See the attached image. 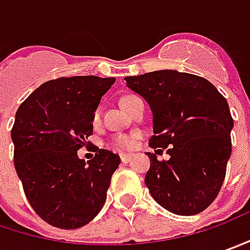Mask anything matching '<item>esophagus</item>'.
<instances>
[{
    "instance_id": "obj_1",
    "label": "esophagus",
    "mask_w": 250,
    "mask_h": 250,
    "mask_svg": "<svg viewBox=\"0 0 250 250\" xmlns=\"http://www.w3.org/2000/svg\"><path fill=\"white\" fill-rule=\"evenodd\" d=\"M131 155H128V154H122V155H120V159H122V162H123V164H127V162H130V161H131Z\"/></svg>"
}]
</instances>
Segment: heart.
Wrapping results in <instances>:
<instances>
[{"label": "heart", "instance_id": "b5f03b06", "mask_svg": "<svg viewBox=\"0 0 250 250\" xmlns=\"http://www.w3.org/2000/svg\"><path fill=\"white\" fill-rule=\"evenodd\" d=\"M137 96H133V95H128V96H125L122 104L123 106H127L130 102H133L136 99ZM93 123H98L101 120V109L98 107L95 110L92 117ZM137 138H138V134H119V136H114L113 140H112V146L120 149V151H131L134 149L137 146Z\"/></svg>", "mask_w": 250, "mask_h": 250}]
</instances>
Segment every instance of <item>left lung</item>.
Wrapping results in <instances>:
<instances>
[{"instance_id": "left-lung-1", "label": "left lung", "mask_w": 250, "mask_h": 250, "mask_svg": "<svg viewBox=\"0 0 250 250\" xmlns=\"http://www.w3.org/2000/svg\"><path fill=\"white\" fill-rule=\"evenodd\" d=\"M127 86L146 99L154 122L149 146L168 161H151L146 185L165 210L194 215L206 210L223 186L231 157L233 120L227 99L206 78L175 70L125 77Z\"/></svg>"}]
</instances>
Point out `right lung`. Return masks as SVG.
<instances>
[{
	"mask_svg": "<svg viewBox=\"0 0 250 250\" xmlns=\"http://www.w3.org/2000/svg\"><path fill=\"white\" fill-rule=\"evenodd\" d=\"M116 78L61 77L44 82L19 106L11 131L14 164L29 204L61 229H75L102 210L120 157L99 149L89 161L77 151L92 134V117Z\"/></svg>",
	"mask_w": 250,
	"mask_h": 250,
	"instance_id": "add662e5",
	"label": "right lung"
}]
</instances>
